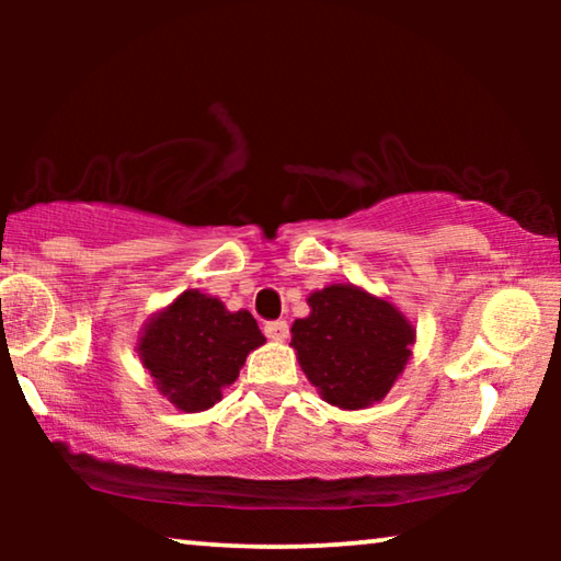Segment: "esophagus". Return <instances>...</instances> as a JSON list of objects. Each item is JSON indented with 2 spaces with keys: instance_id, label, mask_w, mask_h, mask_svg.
<instances>
[{
  "instance_id": "34e87169",
  "label": "esophagus",
  "mask_w": 561,
  "mask_h": 561,
  "mask_svg": "<svg viewBox=\"0 0 561 561\" xmlns=\"http://www.w3.org/2000/svg\"><path fill=\"white\" fill-rule=\"evenodd\" d=\"M265 336H267V340H273V342L288 340V324L283 319L267 321V324H265Z\"/></svg>"
}]
</instances>
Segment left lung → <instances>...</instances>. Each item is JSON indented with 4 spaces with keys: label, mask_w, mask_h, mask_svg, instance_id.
I'll use <instances>...</instances> for the list:
<instances>
[{
    "label": "left lung",
    "mask_w": 561,
    "mask_h": 561,
    "mask_svg": "<svg viewBox=\"0 0 561 561\" xmlns=\"http://www.w3.org/2000/svg\"><path fill=\"white\" fill-rule=\"evenodd\" d=\"M309 306V317L290 327V344L321 398L352 411L386 398L416 336L403 313L342 283L311 294Z\"/></svg>",
    "instance_id": "8db88e82"
}]
</instances>
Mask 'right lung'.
Segmentation results:
<instances>
[{
    "label": "right lung",
    "instance_id": "add662e5",
    "mask_svg": "<svg viewBox=\"0 0 561 561\" xmlns=\"http://www.w3.org/2000/svg\"><path fill=\"white\" fill-rule=\"evenodd\" d=\"M265 342L250 311H227L217 298L183 290L145 327L140 359L175 409H211L232 386L250 350Z\"/></svg>",
    "mask_w": 561,
    "mask_h": 561
}]
</instances>
